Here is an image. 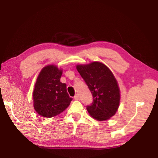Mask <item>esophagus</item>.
<instances>
[{
    "label": "esophagus",
    "instance_id": "esophagus-1",
    "mask_svg": "<svg viewBox=\"0 0 158 158\" xmlns=\"http://www.w3.org/2000/svg\"><path fill=\"white\" fill-rule=\"evenodd\" d=\"M79 94H76L75 96H74V99L76 100H79Z\"/></svg>",
    "mask_w": 158,
    "mask_h": 158
}]
</instances>
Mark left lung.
<instances>
[{
    "instance_id": "1",
    "label": "left lung",
    "mask_w": 158,
    "mask_h": 158,
    "mask_svg": "<svg viewBox=\"0 0 158 158\" xmlns=\"http://www.w3.org/2000/svg\"><path fill=\"white\" fill-rule=\"evenodd\" d=\"M77 69L92 94L93 102L86 106L89 115L99 121L115 115L119 105L120 94L117 80L110 69L98 62L77 65Z\"/></svg>"
}]
</instances>
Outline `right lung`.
I'll list each match as a JSON object with an SVG mask.
<instances>
[{
  "label": "right lung",
  "mask_w": 158,
  "mask_h": 158,
  "mask_svg": "<svg viewBox=\"0 0 158 158\" xmlns=\"http://www.w3.org/2000/svg\"><path fill=\"white\" fill-rule=\"evenodd\" d=\"M62 70L54 65L44 67L33 92L34 108L39 115L52 117L63 112L73 100L66 91V83L60 82Z\"/></svg>",
  "instance_id": "1"
}]
</instances>
